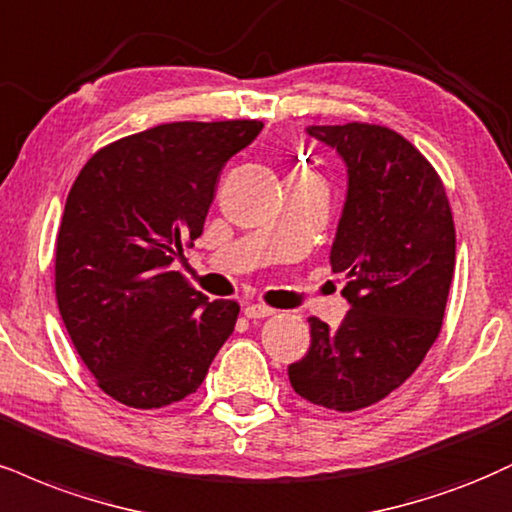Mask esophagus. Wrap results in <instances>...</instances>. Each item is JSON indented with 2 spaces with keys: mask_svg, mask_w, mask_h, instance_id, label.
Instances as JSON below:
<instances>
[{
  "mask_svg": "<svg viewBox=\"0 0 512 512\" xmlns=\"http://www.w3.org/2000/svg\"><path fill=\"white\" fill-rule=\"evenodd\" d=\"M245 317L248 319H264V317H272L274 310L272 307L262 305V303H252V305H245Z\"/></svg>",
  "mask_w": 512,
  "mask_h": 512,
  "instance_id": "esophagus-1",
  "label": "esophagus"
}]
</instances>
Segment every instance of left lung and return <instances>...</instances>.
Here are the masks:
<instances>
[{"label": "left lung", "mask_w": 512, "mask_h": 512, "mask_svg": "<svg viewBox=\"0 0 512 512\" xmlns=\"http://www.w3.org/2000/svg\"><path fill=\"white\" fill-rule=\"evenodd\" d=\"M336 150L348 193L331 245L350 310L338 329L310 317V350L288 367L298 396L353 412L379 403L420 367L443 324L455 226L434 166L403 135L374 123L310 126Z\"/></svg>", "instance_id": "obj_1"}]
</instances>
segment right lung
<instances>
[{"label":"right lung","mask_w":512,"mask_h":512,"mask_svg":"<svg viewBox=\"0 0 512 512\" xmlns=\"http://www.w3.org/2000/svg\"><path fill=\"white\" fill-rule=\"evenodd\" d=\"M262 121H176L102 147L66 197L54 288L97 386L152 410L200 389L240 307L195 291L171 264L202 236L219 174Z\"/></svg>","instance_id":"obj_1"}]
</instances>
